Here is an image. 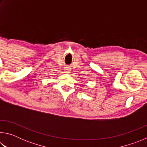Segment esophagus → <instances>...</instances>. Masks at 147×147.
Listing matches in <instances>:
<instances>
[{
  "label": "esophagus",
  "mask_w": 147,
  "mask_h": 147,
  "mask_svg": "<svg viewBox=\"0 0 147 147\" xmlns=\"http://www.w3.org/2000/svg\"><path fill=\"white\" fill-rule=\"evenodd\" d=\"M65 71H66V73H69V69L68 68V67H66L65 69Z\"/></svg>",
  "instance_id": "34e87169"
}]
</instances>
